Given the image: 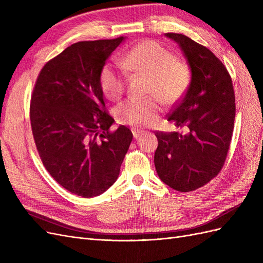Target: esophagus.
<instances>
[{"instance_id": "obj_1", "label": "esophagus", "mask_w": 263, "mask_h": 263, "mask_svg": "<svg viewBox=\"0 0 263 263\" xmlns=\"http://www.w3.org/2000/svg\"><path fill=\"white\" fill-rule=\"evenodd\" d=\"M132 133H133L134 138H138L141 135V130L138 128H132Z\"/></svg>"}]
</instances>
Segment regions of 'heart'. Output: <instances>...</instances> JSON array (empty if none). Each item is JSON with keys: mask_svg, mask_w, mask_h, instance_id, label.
Masks as SVG:
<instances>
[{"mask_svg": "<svg viewBox=\"0 0 263 263\" xmlns=\"http://www.w3.org/2000/svg\"><path fill=\"white\" fill-rule=\"evenodd\" d=\"M121 65L126 71L149 78L147 95L150 98L128 99L118 104L115 117L119 124H153L160 113L157 100L165 106L177 104L191 83V69L186 63L178 60L176 54L161 44L150 39L135 45L121 60ZM99 83L107 99L118 100L126 87L125 72L114 63L107 62L100 71Z\"/></svg>", "mask_w": 263, "mask_h": 263, "instance_id": "heart-1", "label": "heart"}]
</instances>
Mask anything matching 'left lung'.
Instances as JSON below:
<instances>
[{
    "mask_svg": "<svg viewBox=\"0 0 263 263\" xmlns=\"http://www.w3.org/2000/svg\"><path fill=\"white\" fill-rule=\"evenodd\" d=\"M165 36L179 44L192 72L186 93L166 118L189 133L156 132L155 166L166 185L191 192L224 166L234 130L235 92L228 70L209 48L185 35Z\"/></svg>",
    "mask_w": 263,
    "mask_h": 263,
    "instance_id": "8db88e82",
    "label": "left lung"
}]
</instances>
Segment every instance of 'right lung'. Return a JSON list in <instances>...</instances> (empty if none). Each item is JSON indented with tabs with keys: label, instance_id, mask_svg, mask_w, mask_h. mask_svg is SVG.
<instances>
[{
	"label": "right lung",
	"instance_id": "add662e5",
	"mask_svg": "<svg viewBox=\"0 0 263 263\" xmlns=\"http://www.w3.org/2000/svg\"><path fill=\"white\" fill-rule=\"evenodd\" d=\"M124 37L79 42L50 59L30 98V126L37 151L50 176L69 192L102 194L117 180L133 134L110 130L99 83L102 67Z\"/></svg>",
	"mask_w": 263,
	"mask_h": 263
}]
</instances>
